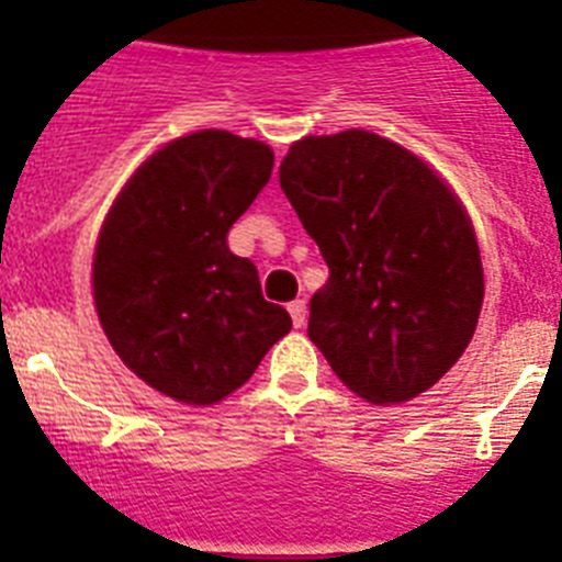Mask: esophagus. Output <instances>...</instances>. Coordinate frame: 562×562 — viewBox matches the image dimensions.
<instances>
[{"instance_id": "34e87169", "label": "esophagus", "mask_w": 562, "mask_h": 562, "mask_svg": "<svg viewBox=\"0 0 562 562\" xmlns=\"http://www.w3.org/2000/svg\"><path fill=\"white\" fill-rule=\"evenodd\" d=\"M286 310H290V315H292V324L301 329V326H304V321H306V301H301V297H297V301H292Z\"/></svg>"}]
</instances>
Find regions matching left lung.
<instances>
[{"mask_svg": "<svg viewBox=\"0 0 562 562\" xmlns=\"http://www.w3.org/2000/svg\"><path fill=\"white\" fill-rule=\"evenodd\" d=\"M278 180L329 267L310 340L374 405L428 391L467 349L484 301L464 207L416 154L362 128L297 140Z\"/></svg>", "mask_w": 562, "mask_h": 562, "instance_id": "8db88e82", "label": "left lung"}]
</instances>
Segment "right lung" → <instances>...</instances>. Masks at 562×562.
<instances>
[{"label":"right lung","mask_w":562,"mask_h":562,"mask_svg":"<svg viewBox=\"0 0 562 562\" xmlns=\"http://www.w3.org/2000/svg\"><path fill=\"white\" fill-rule=\"evenodd\" d=\"M272 160L270 146L222 128L188 134L137 168L103 222L92 265L101 326L171 400H225L292 329L290 312L261 295L256 265L227 247Z\"/></svg>","instance_id":"add662e5"}]
</instances>
